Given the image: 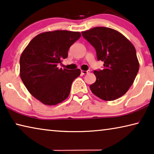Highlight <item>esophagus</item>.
Listing matches in <instances>:
<instances>
[{"label":"esophagus","instance_id":"obj_1","mask_svg":"<svg viewBox=\"0 0 154 154\" xmlns=\"http://www.w3.org/2000/svg\"><path fill=\"white\" fill-rule=\"evenodd\" d=\"M88 73H89V71H84V70H81V74H83V75L88 74Z\"/></svg>","mask_w":154,"mask_h":154}]
</instances>
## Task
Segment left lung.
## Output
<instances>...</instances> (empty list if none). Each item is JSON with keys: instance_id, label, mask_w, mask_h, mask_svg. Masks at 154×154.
<instances>
[{"instance_id": "1", "label": "left lung", "mask_w": 154, "mask_h": 154, "mask_svg": "<svg viewBox=\"0 0 154 154\" xmlns=\"http://www.w3.org/2000/svg\"><path fill=\"white\" fill-rule=\"evenodd\" d=\"M96 49L97 58L104 62L103 70H94L96 80L90 85L92 93L102 100L111 101L129 90L139 70L133 44L112 28L96 27L82 32Z\"/></svg>"}]
</instances>
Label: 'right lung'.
I'll return each mask as SVG.
<instances>
[{"label": "right lung", "mask_w": 154, "mask_h": 154, "mask_svg": "<svg viewBox=\"0 0 154 154\" xmlns=\"http://www.w3.org/2000/svg\"><path fill=\"white\" fill-rule=\"evenodd\" d=\"M80 33L56 30L41 33L25 47L20 58V76L26 88L45 105H56L69 95L71 86L80 70L59 69L68 50Z\"/></svg>", "instance_id": "add662e5"}]
</instances>
